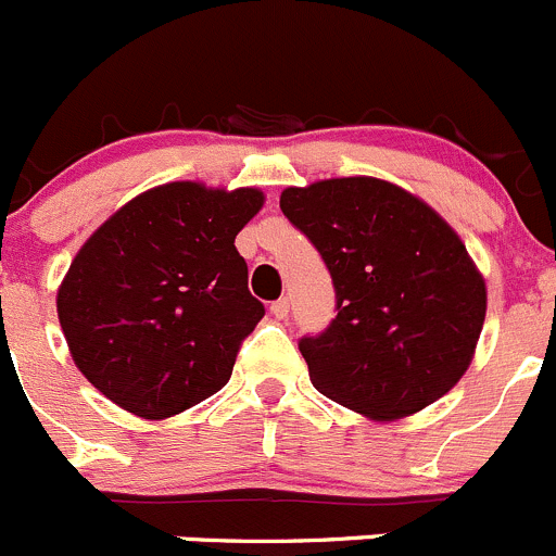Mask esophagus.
Masks as SVG:
<instances>
[{
  "label": "esophagus",
  "mask_w": 556,
  "mask_h": 556,
  "mask_svg": "<svg viewBox=\"0 0 556 556\" xmlns=\"http://www.w3.org/2000/svg\"><path fill=\"white\" fill-rule=\"evenodd\" d=\"M270 313H273V316H276V318H286V316H289V300H286V296H280V300H276V302H273V305H270Z\"/></svg>",
  "instance_id": "1"
}]
</instances>
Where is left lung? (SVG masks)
Listing matches in <instances>:
<instances>
[{
  "instance_id": "8db88e82",
  "label": "left lung",
  "mask_w": 556,
  "mask_h": 556,
  "mask_svg": "<svg viewBox=\"0 0 556 556\" xmlns=\"http://www.w3.org/2000/svg\"><path fill=\"white\" fill-rule=\"evenodd\" d=\"M334 286L324 332L300 340L313 387L370 419H403L465 376L486 283L459 235L419 197L378 178H332L280 194Z\"/></svg>"
}]
</instances>
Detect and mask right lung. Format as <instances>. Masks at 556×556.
<instances>
[{
  "mask_svg": "<svg viewBox=\"0 0 556 556\" xmlns=\"http://www.w3.org/2000/svg\"><path fill=\"white\" fill-rule=\"evenodd\" d=\"M260 189L156 186L126 202L70 265L56 311L86 378L129 414L167 419L227 387L265 305L235 249Z\"/></svg>",
  "mask_w": 556,
  "mask_h": 556,
  "instance_id": "obj_1",
  "label": "right lung"
}]
</instances>
